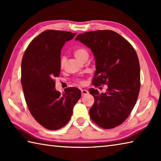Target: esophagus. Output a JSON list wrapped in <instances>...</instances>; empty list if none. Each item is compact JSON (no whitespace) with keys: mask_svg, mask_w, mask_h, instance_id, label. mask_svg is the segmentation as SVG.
Here are the masks:
<instances>
[{"mask_svg":"<svg viewBox=\"0 0 161 161\" xmlns=\"http://www.w3.org/2000/svg\"><path fill=\"white\" fill-rule=\"evenodd\" d=\"M81 95L84 96V95H86V94L89 93V91L86 89H81Z\"/></svg>","mask_w":161,"mask_h":161,"instance_id":"1","label":"esophagus"}]
</instances>
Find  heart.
<instances>
[{"label": "heart", "instance_id": "b5f03b06", "mask_svg": "<svg viewBox=\"0 0 161 161\" xmlns=\"http://www.w3.org/2000/svg\"><path fill=\"white\" fill-rule=\"evenodd\" d=\"M73 53L75 57H76L79 60H82L85 56H89V52H88L87 49L86 48H84L83 47H77L75 48L73 51ZM65 64V57L64 56H62V57L60 58V68H63ZM79 82L80 84H82L83 81L81 80H79Z\"/></svg>", "mask_w": 161, "mask_h": 161}]
</instances>
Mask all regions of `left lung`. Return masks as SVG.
<instances>
[{
    "mask_svg": "<svg viewBox=\"0 0 161 161\" xmlns=\"http://www.w3.org/2000/svg\"><path fill=\"white\" fill-rule=\"evenodd\" d=\"M91 49L96 70V87L108 85L105 93L90 89L95 101L89 109L93 121L105 129L124 123L137 102L140 89V67L137 53L128 40L109 30L79 34L75 38Z\"/></svg>",
    "mask_w": 161,
    "mask_h": 161,
    "instance_id": "obj_1",
    "label": "left lung"
}]
</instances>
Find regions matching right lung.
Listing matches in <instances>:
<instances>
[{"mask_svg":"<svg viewBox=\"0 0 161 161\" xmlns=\"http://www.w3.org/2000/svg\"><path fill=\"white\" fill-rule=\"evenodd\" d=\"M77 33L47 30L31 41L21 61V83L31 115L48 130H56L68 124L72 109L81 97L76 87L61 94L55 89L59 77L61 50Z\"/></svg>","mask_w":161,"mask_h":161,"instance_id":"right-lung-1","label":"right lung"}]
</instances>
